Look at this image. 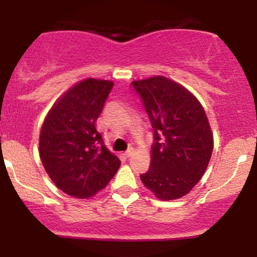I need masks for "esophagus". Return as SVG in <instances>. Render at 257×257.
I'll use <instances>...</instances> for the list:
<instances>
[{"instance_id": "34e87169", "label": "esophagus", "mask_w": 257, "mask_h": 257, "mask_svg": "<svg viewBox=\"0 0 257 257\" xmlns=\"http://www.w3.org/2000/svg\"><path fill=\"white\" fill-rule=\"evenodd\" d=\"M133 153H134V150L131 149V150H128V151H125V152H124V156H125L126 158H129V157H132Z\"/></svg>"}]
</instances>
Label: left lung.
I'll return each instance as SVG.
<instances>
[{"instance_id":"8db88e82","label":"left lung","mask_w":257,"mask_h":257,"mask_svg":"<svg viewBox=\"0 0 257 257\" xmlns=\"http://www.w3.org/2000/svg\"><path fill=\"white\" fill-rule=\"evenodd\" d=\"M153 128L151 164L141 181L162 200L181 198L198 184L214 149L204 108L181 84L163 76L132 82Z\"/></svg>"}]
</instances>
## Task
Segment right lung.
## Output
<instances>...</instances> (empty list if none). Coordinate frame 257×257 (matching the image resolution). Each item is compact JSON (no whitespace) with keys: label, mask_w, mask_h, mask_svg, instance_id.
Returning <instances> with one entry per match:
<instances>
[{"label":"right lung","mask_w":257,"mask_h":257,"mask_svg":"<svg viewBox=\"0 0 257 257\" xmlns=\"http://www.w3.org/2000/svg\"><path fill=\"white\" fill-rule=\"evenodd\" d=\"M112 87L111 81L83 79L65 91L44 118L41 161L55 186L69 196L93 197L120 166L95 128Z\"/></svg>","instance_id":"right-lung-1"}]
</instances>
